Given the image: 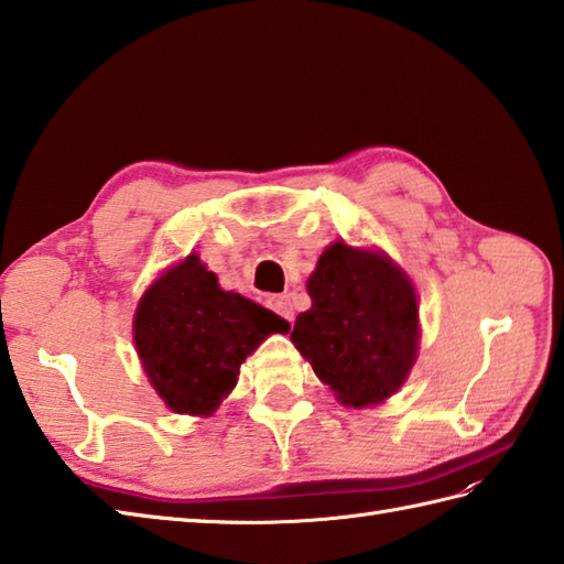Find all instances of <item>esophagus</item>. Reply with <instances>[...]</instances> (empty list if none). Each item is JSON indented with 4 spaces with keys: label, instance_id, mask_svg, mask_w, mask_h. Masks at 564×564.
I'll return each mask as SVG.
<instances>
[{
    "label": "esophagus",
    "instance_id": "esophagus-1",
    "mask_svg": "<svg viewBox=\"0 0 564 564\" xmlns=\"http://www.w3.org/2000/svg\"><path fill=\"white\" fill-rule=\"evenodd\" d=\"M270 308L274 314H280L284 321H294V306H292V294H274L268 299Z\"/></svg>",
    "mask_w": 564,
    "mask_h": 564
}]
</instances>
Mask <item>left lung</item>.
I'll use <instances>...</instances> for the list:
<instances>
[{"instance_id": "1", "label": "left lung", "mask_w": 564, "mask_h": 564, "mask_svg": "<svg viewBox=\"0 0 564 564\" xmlns=\"http://www.w3.org/2000/svg\"><path fill=\"white\" fill-rule=\"evenodd\" d=\"M311 308L296 316L292 343L343 405L391 398L415 365L417 296L408 274L379 253L335 241L306 282Z\"/></svg>"}]
</instances>
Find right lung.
<instances>
[{"mask_svg":"<svg viewBox=\"0 0 564 564\" xmlns=\"http://www.w3.org/2000/svg\"><path fill=\"white\" fill-rule=\"evenodd\" d=\"M286 330L278 314L224 292L197 253L149 284L134 314V347L149 383L173 412L193 417L212 415L246 357Z\"/></svg>","mask_w":564,"mask_h":564,"instance_id":"1","label":"right lung"}]
</instances>
